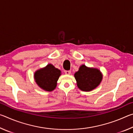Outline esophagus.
<instances>
[{
    "mask_svg": "<svg viewBox=\"0 0 133 133\" xmlns=\"http://www.w3.org/2000/svg\"><path fill=\"white\" fill-rule=\"evenodd\" d=\"M70 73H71L70 70H66V71H65V74H66V75H70Z\"/></svg>",
    "mask_w": 133,
    "mask_h": 133,
    "instance_id": "obj_1",
    "label": "esophagus"
}]
</instances>
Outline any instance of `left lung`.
I'll list each match as a JSON object with an SVG mask.
<instances>
[{"label": "left lung", "instance_id": "1", "mask_svg": "<svg viewBox=\"0 0 133 133\" xmlns=\"http://www.w3.org/2000/svg\"><path fill=\"white\" fill-rule=\"evenodd\" d=\"M74 76L78 88L83 91H90L95 89L103 79V75L100 70L88 67L84 64L81 65Z\"/></svg>", "mask_w": 133, "mask_h": 133}]
</instances>
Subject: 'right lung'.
Instances as JSON below:
<instances>
[{"label": "right lung", "instance_id": "right-lung-1", "mask_svg": "<svg viewBox=\"0 0 133 133\" xmlns=\"http://www.w3.org/2000/svg\"><path fill=\"white\" fill-rule=\"evenodd\" d=\"M62 75V71L51 64L40 68L34 73V78L40 88L46 91L54 90L57 86L58 78Z\"/></svg>", "mask_w": 133, "mask_h": 133}]
</instances>
